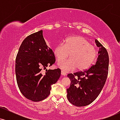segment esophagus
<instances>
[{"mask_svg": "<svg viewBox=\"0 0 120 120\" xmlns=\"http://www.w3.org/2000/svg\"><path fill=\"white\" fill-rule=\"evenodd\" d=\"M61 74L62 75H64V76H65V75H67V73H66L64 71H61Z\"/></svg>", "mask_w": 120, "mask_h": 120, "instance_id": "esophagus-1", "label": "esophagus"}]
</instances>
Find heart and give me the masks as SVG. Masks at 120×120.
Returning a JSON list of instances; mask_svg holds the SVG:
<instances>
[{
  "label": "heart",
  "mask_w": 120,
  "mask_h": 120,
  "mask_svg": "<svg viewBox=\"0 0 120 120\" xmlns=\"http://www.w3.org/2000/svg\"><path fill=\"white\" fill-rule=\"evenodd\" d=\"M55 56L59 61L58 65L64 71H71L77 68L83 71L93 64L96 58L98 51L94 46L85 38L80 36L71 37L65 40L64 45L59 43L55 48ZM70 53V59L66 58Z\"/></svg>",
  "instance_id": "obj_1"
}]
</instances>
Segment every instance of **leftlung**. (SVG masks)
I'll list each match as a JSON object with an SVG mask.
<instances>
[{
  "mask_svg": "<svg viewBox=\"0 0 120 120\" xmlns=\"http://www.w3.org/2000/svg\"><path fill=\"white\" fill-rule=\"evenodd\" d=\"M99 47L96 63L89 69L68 74L71 81L67 98L77 107L89 105L96 99L104 87L108 73L109 56L105 48L95 39Z\"/></svg>",
  "mask_w": 120,
  "mask_h": 120,
  "instance_id": "left-lung-1",
  "label": "left lung"
}]
</instances>
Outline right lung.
<instances>
[{
	"instance_id": "right-lung-1",
	"label": "right lung",
	"mask_w": 120,
	"mask_h": 120,
	"mask_svg": "<svg viewBox=\"0 0 120 120\" xmlns=\"http://www.w3.org/2000/svg\"><path fill=\"white\" fill-rule=\"evenodd\" d=\"M55 62L54 53L47 46L43 31L27 36L21 45L16 59L15 71L18 87L27 99L39 101L50 94L51 86L58 81L61 70L42 69Z\"/></svg>"
}]
</instances>
